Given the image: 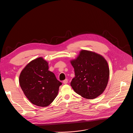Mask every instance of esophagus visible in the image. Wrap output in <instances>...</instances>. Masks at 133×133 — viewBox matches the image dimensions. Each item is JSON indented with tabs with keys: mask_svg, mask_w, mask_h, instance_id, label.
<instances>
[{
	"mask_svg": "<svg viewBox=\"0 0 133 133\" xmlns=\"http://www.w3.org/2000/svg\"><path fill=\"white\" fill-rule=\"evenodd\" d=\"M63 83L64 84H67L68 83V79H65L64 81H63Z\"/></svg>",
	"mask_w": 133,
	"mask_h": 133,
	"instance_id": "esophagus-1",
	"label": "esophagus"
}]
</instances>
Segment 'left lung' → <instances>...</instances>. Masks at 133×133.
<instances>
[{
  "mask_svg": "<svg viewBox=\"0 0 133 133\" xmlns=\"http://www.w3.org/2000/svg\"><path fill=\"white\" fill-rule=\"evenodd\" d=\"M70 63L75 75L70 85L76 92L85 98L94 99L104 92L109 79V69L102 55L82 50Z\"/></svg>",
  "mask_w": 133,
  "mask_h": 133,
  "instance_id": "obj_1",
  "label": "left lung"
}]
</instances>
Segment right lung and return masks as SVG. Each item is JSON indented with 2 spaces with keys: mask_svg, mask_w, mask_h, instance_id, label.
Returning a JSON list of instances; mask_svg holds the SVG:
<instances>
[{
  "mask_svg": "<svg viewBox=\"0 0 133 133\" xmlns=\"http://www.w3.org/2000/svg\"><path fill=\"white\" fill-rule=\"evenodd\" d=\"M48 68V62L39 57L29 63L19 76V84L25 95L38 106L49 105L57 96L62 84Z\"/></svg>",
  "mask_w": 133,
  "mask_h": 133,
  "instance_id": "right-lung-1",
  "label": "right lung"
}]
</instances>
